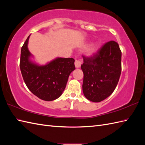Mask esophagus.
<instances>
[{
	"label": "esophagus",
	"mask_w": 145,
	"mask_h": 145,
	"mask_svg": "<svg viewBox=\"0 0 145 145\" xmlns=\"http://www.w3.org/2000/svg\"><path fill=\"white\" fill-rule=\"evenodd\" d=\"M81 61H80L79 60H75V67L76 68V69H78V68L80 67L81 66Z\"/></svg>",
	"instance_id": "obj_1"
}]
</instances>
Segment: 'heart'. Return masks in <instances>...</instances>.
Wrapping results in <instances>:
<instances>
[{
    "mask_svg": "<svg viewBox=\"0 0 145 145\" xmlns=\"http://www.w3.org/2000/svg\"><path fill=\"white\" fill-rule=\"evenodd\" d=\"M100 45L98 43H93V44H91L89 47L87 48L85 51V54L87 56H93V55L96 54L98 51L99 50Z\"/></svg>",
    "mask_w": 145,
    "mask_h": 145,
    "instance_id": "1",
    "label": "heart"
}]
</instances>
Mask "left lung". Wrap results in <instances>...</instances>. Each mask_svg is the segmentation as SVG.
<instances>
[{
  "mask_svg": "<svg viewBox=\"0 0 145 145\" xmlns=\"http://www.w3.org/2000/svg\"><path fill=\"white\" fill-rule=\"evenodd\" d=\"M83 58V92L88 100L100 102L108 97L118 84L121 71V52L116 42L110 41L94 56Z\"/></svg>",
  "mask_w": 145,
  "mask_h": 145,
  "instance_id": "left-lung-1",
  "label": "left lung"
}]
</instances>
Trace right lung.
Listing matches in <instances>:
<instances>
[{
	"label": "right lung",
	"instance_id": "right-lung-1",
	"mask_svg": "<svg viewBox=\"0 0 145 145\" xmlns=\"http://www.w3.org/2000/svg\"><path fill=\"white\" fill-rule=\"evenodd\" d=\"M30 36L21 48L20 68L24 80L29 90L40 99L56 100L62 94L70 74L75 69V60L57 57L45 65L36 63L32 60L34 57L28 48Z\"/></svg>",
	"mask_w": 145,
	"mask_h": 145
}]
</instances>
